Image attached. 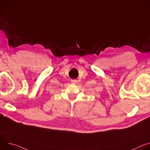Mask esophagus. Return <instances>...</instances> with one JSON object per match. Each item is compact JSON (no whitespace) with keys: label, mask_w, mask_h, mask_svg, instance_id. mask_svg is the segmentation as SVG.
Returning <instances> with one entry per match:
<instances>
[{"label":"esophagus","mask_w":150,"mask_h":150,"mask_svg":"<svg viewBox=\"0 0 150 150\" xmlns=\"http://www.w3.org/2000/svg\"><path fill=\"white\" fill-rule=\"evenodd\" d=\"M71 82H72V83H74V84H75V83H76V82H77V80H76V79H73V80L71 81Z\"/></svg>","instance_id":"esophagus-1"}]
</instances>
